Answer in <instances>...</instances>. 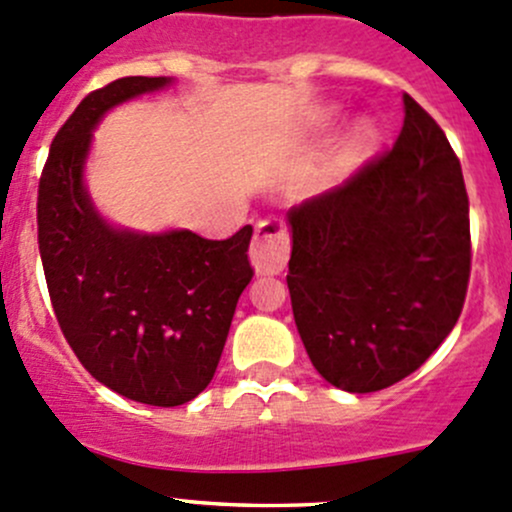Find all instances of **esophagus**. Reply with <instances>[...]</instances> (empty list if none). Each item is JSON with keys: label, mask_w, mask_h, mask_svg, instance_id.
Instances as JSON below:
<instances>
[{"label": "esophagus", "mask_w": 512, "mask_h": 512, "mask_svg": "<svg viewBox=\"0 0 512 512\" xmlns=\"http://www.w3.org/2000/svg\"><path fill=\"white\" fill-rule=\"evenodd\" d=\"M291 254L286 224L281 219H266L256 226L254 244H251V263L256 273H281Z\"/></svg>", "instance_id": "1"}]
</instances>
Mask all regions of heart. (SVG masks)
I'll return each instance as SVG.
<instances>
[{
	"instance_id": "1",
	"label": "heart",
	"mask_w": 512,
	"mask_h": 512,
	"mask_svg": "<svg viewBox=\"0 0 512 512\" xmlns=\"http://www.w3.org/2000/svg\"><path fill=\"white\" fill-rule=\"evenodd\" d=\"M374 140H377V135H374L372 125H357V128L352 130L350 140H347V157H350V160H357V157L367 155V152L372 150Z\"/></svg>"
}]
</instances>
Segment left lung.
<instances>
[{"mask_svg":"<svg viewBox=\"0 0 512 512\" xmlns=\"http://www.w3.org/2000/svg\"><path fill=\"white\" fill-rule=\"evenodd\" d=\"M392 150L288 212V291L313 367L355 394L419 370L456 325L471 278L461 162L404 93Z\"/></svg>","mask_w":512,"mask_h":512,"instance_id":"left-lung-1","label":"left lung"}]
</instances>
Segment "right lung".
<instances>
[{
  "mask_svg": "<svg viewBox=\"0 0 512 512\" xmlns=\"http://www.w3.org/2000/svg\"><path fill=\"white\" fill-rule=\"evenodd\" d=\"M167 83L128 76L88 93L51 142L36 202L39 254L63 337L100 384L150 407H179L204 392L254 278L251 226L224 241L192 231L133 234L105 224L88 199L83 162L98 120Z\"/></svg>",
  "mask_w": 512,
  "mask_h": 512,
  "instance_id": "1",
  "label": "right lung"
}]
</instances>
